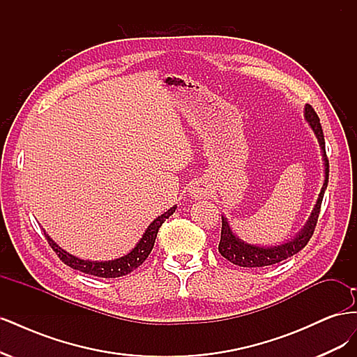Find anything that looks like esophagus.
<instances>
[{"label": "esophagus", "instance_id": "1", "mask_svg": "<svg viewBox=\"0 0 357 357\" xmlns=\"http://www.w3.org/2000/svg\"><path fill=\"white\" fill-rule=\"evenodd\" d=\"M190 195L193 198H204L208 195V189L205 188L204 185H201V183H197V185H193L190 188Z\"/></svg>", "mask_w": 357, "mask_h": 357}]
</instances>
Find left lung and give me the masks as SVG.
Instances as JSON below:
<instances>
[{"mask_svg":"<svg viewBox=\"0 0 357 357\" xmlns=\"http://www.w3.org/2000/svg\"><path fill=\"white\" fill-rule=\"evenodd\" d=\"M305 119L307 122H310V126L314 131L319 144L321 147L323 152V160H325V183H323L321 192L319 195L317 204L314 210H312L310 219L307 225L304 226V229L296 235L294 240L284 243L282 245H275V247H259V245H252L241 241L240 238H236L234 232L231 231L228 222H226L225 218H222V234H220V243H219V252L220 255L228 259L229 262L238 266H245V268H261V266H268V265H274L284 261V259L296 255L304 248L310 238L314 234L317 219L320 214V207H321V201L323 195H325V190L328 186V180H329V160L326 156V149H325V137H323V129L320 125V119L317 113L314 112L311 105H305Z\"/></svg>","mask_w":357,"mask_h":357,"instance_id":"8db88e82","label":"left lung"}]
</instances>
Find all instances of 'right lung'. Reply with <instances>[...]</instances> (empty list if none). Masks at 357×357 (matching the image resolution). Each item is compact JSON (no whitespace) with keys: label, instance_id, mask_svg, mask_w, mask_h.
<instances>
[{"label":"right lung","instance_id":"right-lung-1","mask_svg":"<svg viewBox=\"0 0 357 357\" xmlns=\"http://www.w3.org/2000/svg\"><path fill=\"white\" fill-rule=\"evenodd\" d=\"M174 211H176V207H171L167 213L159 215L158 219H155L152 223L149 225V228L146 229L144 235L142 236V240L138 241V244L132 248L131 252H129L123 257H119V259H114V261H109V262L83 261V259H79V257L67 253L66 250H62V248L55 241H53L46 232H45V236L47 238L49 245L53 248V252L58 255L61 261L66 265L71 266L73 269H77V271H80V273L95 275V277L116 278V277H122V275L132 273L134 269H137L146 261L155 245L156 235H158V231L162 226V223H164Z\"/></svg>","mask_w":357,"mask_h":357}]
</instances>
